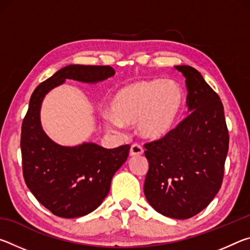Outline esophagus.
I'll return each mask as SVG.
<instances>
[{
	"instance_id": "obj_1",
	"label": "esophagus",
	"mask_w": 250,
	"mask_h": 250,
	"mask_svg": "<svg viewBox=\"0 0 250 250\" xmlns=\"http://www.w3.org/2000/svg\"><path fill=\"white\" fill-rule=\"evenodd\" d=\"M143 154L142 146L139 145H132L130 147V156H140Z\"/></svg>"
}]
</instances>
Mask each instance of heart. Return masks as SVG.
<instances>
[{"mask_svg": "<svg viewBox=\"0 0 250 250\" xmlns=\"http://www.w3.org/2000/svg\"><path fill=\"white\" fill-rule=\"evenodd\" d=\"M182 108L183 92L170 79L138 80L122 87L112 96L109 104L110 128L132 126L150 141L170 135L176 126Z\"/></svg>", "mask_w": 250, "mask_h": 250, "instance_id": "heart-1", "label": "heart"}]
</instances>
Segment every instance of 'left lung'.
Segmentation results:
<instances>
[{
  "label": "left lung",
  "mask_w": 250,
  "mask_h": 250,
  "mask_svg": "<svg viewBox=\"0 0 250 250\" xmlns=\"http://www.w3.org/2000/svg\"><path fill=\"white\" fill-rule=\"evenodd\" d=\"M185 77L189 115L168 137L146 143L149 171L145 195L167 217L188 219L202 211L222 186L229 145L218 95L191 66H175Z\"/></svg>",
  "instance_id": "1"
}]
</instances>
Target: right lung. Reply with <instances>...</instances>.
Listing matches in <instances>:
<instances>
[{
    "instance_id": "right-lung-1",
    "label": "right lung",
    "mask_w": 250,
    "mask_h": 250,
    "mask_svg": "<svg viewBox=\"0 0 250 250\" xmlns=\"http://www.w3.org/2000/svg\"><path fill=\"white\" fill-rule=\"evenodd\" d=\"M113 75L110 66H66L40 83L29 99L21 133L23 176L36 200L56 216L76 218L95 210L108 195L112 176L126 161L130 146L104 149L96 143L57 145L42 128V101L66 79L96 83Z\"/></svg>"
}]
</instances>
